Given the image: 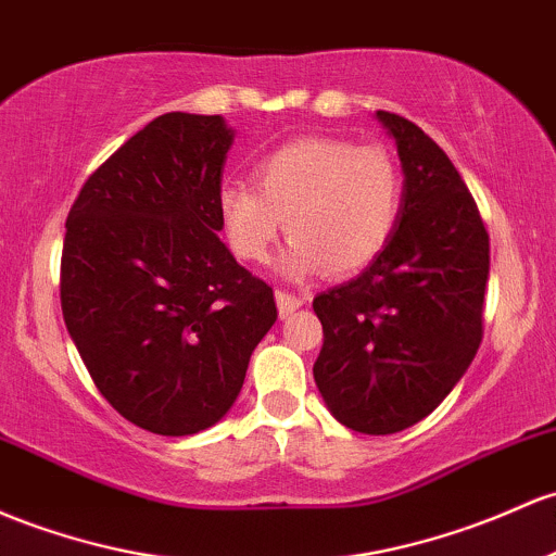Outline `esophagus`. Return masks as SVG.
Instances as JSON below:
<instances>
[{"instance_id":"1","label":"esophagus","mask_w":556,"mask_h":556,"mask_svg":"<svg viewBox=\"0 0 556 556\" xmlns=\"http://www.w3.org/2000/svg\"><path fill=\"white\" fill-rule=\"evenodd\" d=\"M274 295H277V306H279V314H282V316L292 314V311H298L303 306V303H306V298H303V295H295V292H288L282 288H277Z\"/></svg>"}]
</instances>
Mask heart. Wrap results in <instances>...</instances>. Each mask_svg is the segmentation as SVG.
Masks as SVG:
<instances>
[{
	"mask_svg": "<svg viewBox=\"0 0 556 556\" xmlns=\"http://www.w3.org/2000/svg\"><path fill=\"white\" fill-rule=\"evenodd\" d=\"M250 185L218 194L224 231L237 258L266 264L282 218L292 237L288 268L356 274L380 258L404 208V174L386 144L343 137H298L266 152Z\"/></svg>",
	"mask_w": 556,
	"mask_h": 556,
	"instance_id": "obj_1",
	"label": "heart"
}]
</instances>
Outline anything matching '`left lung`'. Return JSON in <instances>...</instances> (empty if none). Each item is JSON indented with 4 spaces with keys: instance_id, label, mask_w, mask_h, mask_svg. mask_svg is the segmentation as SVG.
Wrapping results in <instances>:
<instances>
[{
    "instance_id": "8db88e82",
    "label": "left lung",
    "mask_w": 556,
    "mask_h": 556,
    "mask_svg": "<svg viewBox=\"0 0 556 556\" xmlns=\"http://www.w3.org/2000/svg\"><path fill=\"white\" fill-rule=\"evenodd\" d=\"M377 118L399 144L404 208L380 258L314 298L325 329L314 380L345 427L390 435L441 404L478 353L488 231L446 152L404 115Z\"/></svg>"
}]
</instances>
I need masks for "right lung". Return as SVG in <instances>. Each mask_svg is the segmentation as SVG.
I'll list each match as a JSON object with an SVG mask.
<instances>
[{
    "instance_id": "right-lung-1",
    "label": "right lung",
    "mask_w": 556,
    "mask_h": 556,
    "mask_svg": "<svg viewBox=\"0 0 556 556\" xmlns=\"http://www.w3.org/2000/svg\"><path fill=\"white\" fill-rule=\"evenodd\" d=\"M222 115L166 113L91 170L65 222L60 306L97 390L157 435L235 404L274 290L218 240Z\"/></svg>"
}]
</instances>
